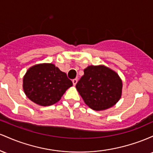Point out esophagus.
I'll return each instance as SVG.
<instances>
[{
	"mask_svg": "<svg viewBox=\"0 0 153 153\" xmlns=\"http://www.w3.org/2000/svg\"><path fill=\"white\" fill-rule=\"evenodd\" d=\"M77 82H78V79L75 78V79H73V85L75 86V85L77 84Z\"/></svg>",
	"mask_w": 153,
	"mask_h": 153,
	"instance_id": "obj_1",
	"label": "esophagus"
}]
</instances>
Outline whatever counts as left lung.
Listing matches in <instances>:
<instances>
[{"instance_id": "1", "label": "left lung", "mask_w": 153, "mask_h": 153, "mask_svg": "<svg viewBox=\"0 0 153 153\" xmlns=\"http://www.w3.org/2000/svg\"><path fill=\"white\" fill-rule=\"evenodd\" d=\"M75 87L85 104L95 111L108 109L122 97V79L103 65L88 66Z\"/></svg>"}]
</instances>
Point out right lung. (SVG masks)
Segmentation results:
<instances>
[{
	"label": "right lung",
	"instance_id": "1",
	"mask_svg": "<svg viewBox=\"0 0 153 153\" xmlns=\"http://www.w3.org/2000/svg\"><path fill=\"white\" fill-rule=\"evenodd\" d=\"M73 82L52 63H40L31 67L23 78V89L29 100L42 106L58 102Z\"/></svg>",
	"mask_w": 153,
	"mask_h": 153
}]
</instances>
